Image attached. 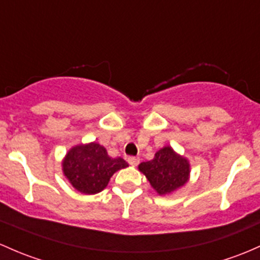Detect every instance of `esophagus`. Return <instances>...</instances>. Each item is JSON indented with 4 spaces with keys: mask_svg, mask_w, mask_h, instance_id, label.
I'll use <instances>...</instances> for the list:
<instances>
[{
    "mask_svg": "<svg viewBox=\"0 0 260 260\" xmlns=\"http://www.w3.org/2000/svg\"><path fill=\"white\" fill-rule=\"evenodd\" d=\"M128 163H129V165L132 166V167L138 166L139 158L138 157H129V158H128Z\"/></svg>",
    "mask_w": 260,
    "mask_h": 260,
    "instance_id": "1",
    "label": "esophagus"
}]
</instances>
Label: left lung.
Here are the masks:
<instances>
[{
  "mask_svg": "<svg viewBox=\"0 0 260 260\" xmlns=\"http://www.w3.org/2000/svg\"><path fill=\"white\" fill-rule=\"evenodd\" d=\"M138 171L146 176L149 184L159 196H169L184 187L190 178V163L184 155L165 146L155 152L154 158L142 162Z\"/></svg>",
  "mask_w": 260,
  "mask_h": 260,
  "instance_id": "left-lung-1",
  "label": "left lung"
}]
</instances>
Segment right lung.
<instances>
[{
  "label": "right lung",
  "mask_w": 260,
  "mask_h": 260,
  "mask_svg": "<svg viewBox=\"0 0 260 260\" xmlns=\"http://www.w3.org/2000/svg\"><path fill=\"white\" fill-rule=\"evenodd\" d=\"M61 165L66 179L82 194L102 192L116 172L128 167L123 158L109 157L107 149L97 142L71 147Z\"/></svg>",
  "instance_id": "right-lung-1"
}]
</instances>
